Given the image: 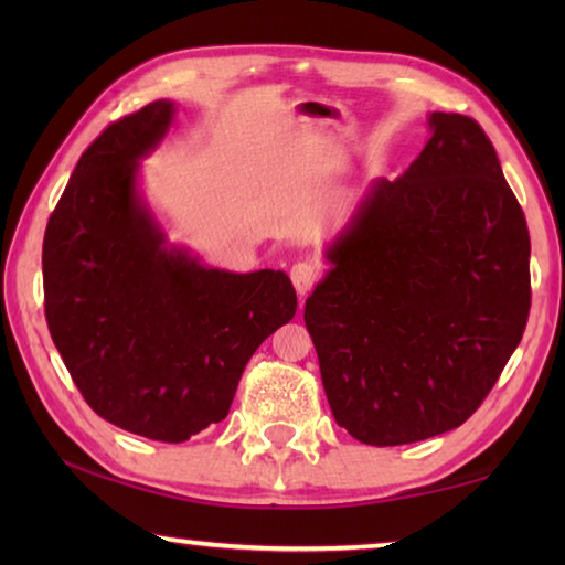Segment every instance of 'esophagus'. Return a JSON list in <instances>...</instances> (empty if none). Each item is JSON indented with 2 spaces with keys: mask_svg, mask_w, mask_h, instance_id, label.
<instances>
[{
  "mask_svg": "<svg viewBox=\"0 0 565 565\" xmlns=\"http://www.w3.org/2000/svg\"><path fill=\"white\" fill-rule=\"evenodd\" d=\"M291 281L294 289L299 291V296H306L311 291V286L319 281V269L311 262H299L291 266Z\"/></svg>",
  "mask_w": 565,
  "mask_h": 565,
  "instance_id": "34e87169",
  "label": "esophagus"
}]
</instances>
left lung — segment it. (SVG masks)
<instances>
[{
    "instance_id": "8db88e82",
    "label": "left lung",
    "mask_w": 565,
    "mask_h": 565,
    "mask_svg": "<svg viewBox=\"0 0 565 565\" xmlns=\"http://www.w3.org/2000/svg\"><path fill=\"white\" fill-rule=\"evenodd\" d=\"M420 154L371 181L306 299L337 424L371 446L458 428L489 396L531 309V238L486 131L434 111Z\"/></svg>"
}]
</instances>
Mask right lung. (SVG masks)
Returning <instances> with one entry per match:
<instances>
[{
  "label": "right lung",
  "mask_w": 565,
  "mask_h": 565,
  "mask_svg": "<svg viewBox=\"0 0 565 565\" xmlns=\"http://www.w3.org/2000/svg\"><path fill=\"white\" fill-rule=\"evenodd\" d=\"M174 111L151 102L94 139L42 248L46 323L76 388L109 424L164 444L226 418L248 359L296 313L284 271L212 269L167 242L139 161Z\"/></svg>",
  "instance_id": "obj_1"
}]
</instances>
